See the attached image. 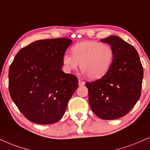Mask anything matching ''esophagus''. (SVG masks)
<instances>
[{"label":"esophagus","mask_w":150,"mask_h":150,"mask_svg":"<svg viewBox=\"0 0 150 150\" xmlns=\"http://www.w3.org/2000/svg\"><path fill=\"white\" fill-rule=\"evenodd\" d=\"M78 84H79V86H84V84H85V82H84V81L79 80H78Z\"/></svg>","instance_id":"34e87169"}]
</instances>
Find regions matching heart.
I'll list each match as a JSON object with an SVG mask.
<instances>
[{
  "label": "heart",
  "mask_w": 150,
  "mask_h": 150,
  "mask_svg": "<svg viewBox=\"0 0 150 150\" xmlns=\"http://www.w3.org/2000/svg\"><path fill=\"white\" fill-rule=\"evenodd\" d=\"M71 55L64 54L62 64L65 71L76 70L80 64L81 70L91 80H98L109 71L113 64L115 52L111 45L95 40L77 43L71 48Z\"/></svg>",
  "instance_id": "1"
}]
</instances>
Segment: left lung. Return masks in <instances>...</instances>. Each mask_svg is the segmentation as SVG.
Listing matches in <instances>:
<instances>
[{
	"mask_svg": "<svg viewBox=\"0 0 150 150\" xmlns=\"http://www.w3.org/2000/svg\"><path fill=\"white\" fill-rule=\"evenodd\" d=\"M112 46L114 61L105 76L86 82L89 102L93 113L103 120H116L133 108L141 95L143 68L138 52L120 37L100 40Z\"/></svg>",
	"mask_w": 150,
	"mask_h": 150,
	"instance_id": "left-lung-1",
	"label": "left lung"
}]
</instances>
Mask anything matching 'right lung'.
<instances>
[{"label": "right lung", "mask_w": 150, "mask_h": 150, "mask_svg": "<svg viewBox=\"0 0 150 150\" xmlns=\"http://www.w3.org/2000/svg\"><path fill=\"white\" fill-rule=\"evenodd\" d=\"M68 38L47 39L19 50L9 69V91L18 109L30 122L50 124L64 116L78 80L65 73L62 57Z\"/></svg>", "instance_id": "1"}]
</instances>
